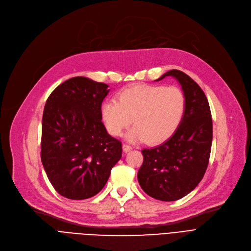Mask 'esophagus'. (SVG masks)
<instances>
[{
	"instance_id": "34e87169",
	"label": "esophagus",
	"mask_w": 251,
	"mask_h": 251,
	"mask_svg": "<svg viewBox=\"0 0 251 251\" xmlns=\"http://www.w3.org/2000/svg\"><path fill=\"white\" fill-rule=\"evenodd\" d=\"M131 150H132V147H130V146H128V144H123V151L124 152H128V151H130Z\"/></svg>"
}]
</instances>
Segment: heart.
I'll list each match as a JSON object with an SVG mask.
<instances>
[{"instance_id":"heart-1","label":"heart","mask_w":251,"mask_h":251,"mask_svg":"<svg viewBox=\"0 0 251 251\" xmlns=\"http://www.w3.org/2000/svg\"><path fill=\"white\" fill-rule=\"evenodd\" d=\"M185 105V95L177 86L138 83L119 92L118 100H105L100 113L111 135L120 136L133 121L128 140L161 143L177 130Z\"/></svg>"}]
</instances>
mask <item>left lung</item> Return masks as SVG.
I'll list each match as a JSON object with an SVG mask.
<instances>
[{"label":"left lung","mask_w":251,"mask_h":251,"mask_svg":"<svg viewBox=\"0 0 251 251\" xmlns=\"http://www.w3.org/2000/svg\"><path fill=\"white\" fill-rule=\"evenodd\" d=\"M172 76L180 83L186 105L174 134L161 146L142 150L143 163L137 179L152 199L175 201L190 193L206 171L213 141V121L202 89L179 70H170L156 81Z\"/></svg>","instance_id":"left-lung-1"}]
</instances>
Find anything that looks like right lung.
Listing matches in <instances>:
<instances>
[{
    "mask_svg": "<svg viewBox=\"0 0 251 251\" xmlns=\"http://www.w3.org/2000/svg\"><path fill=\"white\" fill-rule=\"evenodd\" d=\"M86 77L66 80L44 109L42 163L55 190L81 201L98 194L122 156V143L108 134L100 107L110 89Z\"/></svg>",
    "mask_w": 251,
    "mask_h": 251,
    "instance_id": "add662e5",
    "label": "right lung"
}]
</instances>
